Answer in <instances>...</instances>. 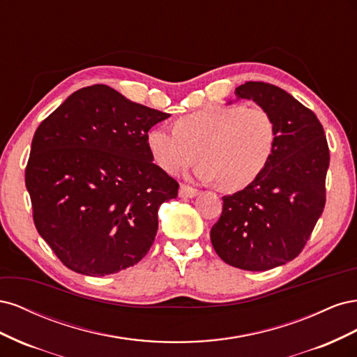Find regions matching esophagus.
Segmentation results:
<instances>
[{"instance_id":"obj_1","label":"esophagus","mask_w":357,"mask_h":357,"mask_svg":"<svg viewBox=\"0 0 357 357\" xmlns=\"http://www.w3.org/2000/svg\"><path fill=\"white\" fill-rule=\"evenodd\" d=\"M198 195V190L193 189L190 186L186 185H181L180 190H178V197L180 198H195Z\"/></svg>"}]
</instances>
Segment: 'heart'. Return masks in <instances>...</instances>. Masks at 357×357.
<instances>
[{
	"instance_id": "obj_1",
	"label": "heart",
	"mask_w": 357,
	"mask_h": 357,
	"mask_svg": "<svg viewBox=\"0 0 357 357\" xmlns=\"http://www.w3.org/2000/svg\"><path fill=\"white\" fill-rule=\"evenodd\" d=\"M176 129L152 128L147 147L156 164L176 174L202 159L195 174L204 181H219L226 190H240L253 183L271 159L275 123L261 107L210 104L178 117Z\"/></svg>"
}]
</instances>
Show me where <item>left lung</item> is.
<instances>
[{
	"label": "left lung",
	"instance_id": "8db88e82",
	"mask_svg": "<svg viewBox=\"0 0 357 357\" xmlns=\"http://www.w3.org/2000/svg\"><path fill=\"white\" fill-rule=\"evenodd\" d=\"M235 96L271 114L275 146L261 176L222 198L223 211L210 236L223 262L266 271L294 261L314 229L326 201L329 149L316 114L286 91L247 82Z\"/></svg>",
	"mask_w": 357,
	"mask_h": 357
}]
</instances>
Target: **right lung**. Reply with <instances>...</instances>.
Returning a JSON list of instances; mask_svg holds the SVG:
<instances>
[{"mask_svg": "<svg viewBox=\"0 0 357 357\" xmlns=\"http://www.w3.org/2000/svg\"><path fill=\"white\" fill-rule=\"evenodd\" d=\"M168 117L93 84L40 123L25 185L38 234L67 268L109 275L152 247L160 204L178 192L147 147L150 128Z\"/></svg>", "mask_w": 357, "mask_h": 357, "instance_id": "1", "label": "right lung"}]
</instances>
